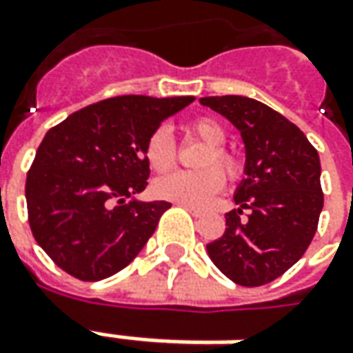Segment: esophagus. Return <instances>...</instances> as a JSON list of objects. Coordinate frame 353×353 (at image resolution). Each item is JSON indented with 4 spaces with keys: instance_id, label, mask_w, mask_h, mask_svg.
<instances>
[{
    "instance_id": "34e87169",
    "label": "esophagus",
    "mask_w": 353,
    "mask_h": 353,
    "mask_svg": "<svg viewBox=\"0 0 353 353\" xmlns=\"http://www.w3.org/2000/svg\"><path fill=\"white\" fill-rule=\"evenodd\" d=\"M181 207L185 208V210H189V212H191V214H193V216H195V218H199V216H203V210H201V208H195V207H189V205H181Z\"/></svg>"
}]
</instances>
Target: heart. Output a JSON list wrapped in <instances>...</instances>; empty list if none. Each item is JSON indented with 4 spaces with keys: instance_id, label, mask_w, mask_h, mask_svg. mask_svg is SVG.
<instances>
[{
    "instance_id": "b5f03b06",
    "label": "heart",
    "mask_w": 353,
    "mask_h": 353,
    "mask_svg": "<svg viewBox=\"0 0 353 353\" xmlns=\"http://www.w3.org/2000/svg\"><path fill=\"white\" fill-rule=\"evenodd\" d=\"M189 133L201 139L208 148L199 158L201 170L191 172H176L166 177H160L154 183V193L162 199L189 205V207H203L226 183L225 170L230 177H237L241 172V162L224 146L226 129L212 117H196L189 123ZM145 158L148 166L157 174H166L177 164V145L168 125H158L150 137L146 139ZM220 165L221 170L217 168Z\"/></svg>"
}]
</instances>
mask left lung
<instances>
[{"label": "left lung", "mask_w": 353, "mask_h": 353, "mask_svg": "<svg viewBox=\"0 0 353 353\" xmlns=\"http://www.w3.org/2000/svg\"><path fill=\"white\" fill-rule=\"evenodd\" d=\"M199 102L239 129L247 152V177L234 196L239 208L226 214L208 257L239 286H265L303 257L317 232L325 201L317 150L299 127L253 98Z\"/></svg>", "instance_id": "8db88e82"}]
</instances>
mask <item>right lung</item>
<instances>
[{"label": "right lung", "instance_id": "1", "mask_svg": "<svg viewBox=\"0 0 353 353\" xmlns=\"http://www.w3.org/2000/svg\"><path fill=\"white\" fill-rule=\"evenodd\" d=\"M193 96H116L79 110L52 127L26 174V210L36 243L67 274L96 282L125 268L166 201L129 196L146 187V139Z\"/></svg>", "mask_w": 353, "mask_h": 353}]
</instances>
